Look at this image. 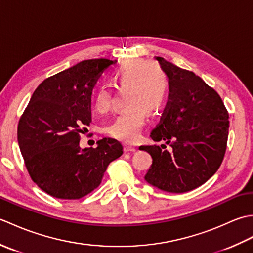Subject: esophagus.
<instances>
[{"label":"esophagus","instance_id":"34e87169","mask_svg":"<svg viewBox=\"0 0 253 253\" xmlns=\"http://www.w3.org/2000/svg\"><path fill=\"white\" fill-rule=\"evenodd\" d=\"M137 150V147L131 146V144L124 143V151L125 152H135Z\"/></svg>","mask_w":253,"mask_h":253}]
</instances>
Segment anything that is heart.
Listing matches in <instances>:
<instances>
[{"label":"heart","mask_w":253,"mask_h":253,"mask_svg":"<svg viewBox=\"0 0 253 253\" xmlns=\"http://www.w3.org/2000/svg\"><path fill=\"white\" fill-rule=\"evenodd\" d=\"M110 82L114 88L125 94V107L122 114L107 127L112 137L132 142L138 139L146 122V112L154 115L164 104L166 88L165 74L155 64L133 60L125 62L111 75ZM111 106V93L104 88L95 94L94 107L104 113Z\"/></svg>","instance_id":"obj_1"}]
</instances>
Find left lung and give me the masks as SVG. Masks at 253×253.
<instances>
[{
	"label": "left lung",
	"instance_id": "1",
	"mask_svg": "<svg viewBox=\"0 0 253 253\" xmlns=\"http://www.w3.org/2000/svg\"><path fill=\"white\" fill-rule=\"evenodd\" d=\"M169 78V101L153 141L141 146L152 157L144 175L148 184L168 192L181 193L203 185L222 164L228 137V113L221 96L197 76L163 57H155Z\"/></svg>",
	"mask_w": 253,
	"mask_h": 253
}]
</instances>
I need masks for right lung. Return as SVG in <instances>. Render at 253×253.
I'll return each mask as SVG.
<instances>
[{
    "label": "right lung",
    "mask_w": 253,
    "mask_h": 253,
    "mask_svg": "<svg viewBox=\"0 0 253 253\" xmlns=\"http://www.w3.org/2000/svg\"><path fill=\"white\" fill-rule=\"evenodd\" d=\"M113 61L85 60L43 80L20 117L17 140L38 187L58 199H80L98 187L112 161L123 154L113 138L96 148L79 146L82 127L91 122V93Z\"/></svg>",
    "instance_id": "add662e5"
}]
</instances>
